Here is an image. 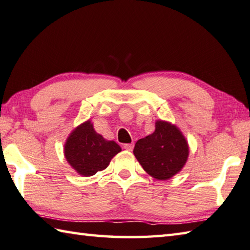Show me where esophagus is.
<instances>
[{"label": "esophagus", "instance_id": "1", "mask_svg": "<svg viewBox=\"0 0 250 250\" xmlns=\"http://www.w3.org/2000/svg\"><path fill=\"white\" fill-rule=\"evenodd\" d=\"M123 147L127 151H131L132 147H134V145H132V144H125V145H123Z\"/></svg>", "mask_w": 250, "mask_h": 250}]
</instances>
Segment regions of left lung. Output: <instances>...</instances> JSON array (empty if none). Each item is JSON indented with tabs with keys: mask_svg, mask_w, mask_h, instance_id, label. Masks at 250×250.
Returning a JSON list of instances; mask_svg holds the SVG:
<instances>
[{
	"mask_svg": "<svg viewBox=\"0 0 250 250\" xmlns=\"http://www.w3.org/2000/svg\"><path fill=\"white\" fill-rule=\"evenodd\" d=\"M134 154L150 176L159 180H167L186 164L189 146L176 126L157 121L153 134L136 142Z\"/></svg>",
	"mask_w": 250,
	"mask_h": 250,
	"instance_id": "obj_1",
	"label": "left lung"
}]
</instances>
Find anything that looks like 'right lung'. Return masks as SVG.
Masks as SVG:
<instances>
[{"mask_svg":"<svg viewBox=\"0 0 250 250\" xmlns=\"http://www.w3.org/2000/svg\"><path fill=\"white\" fill-rule=\"evenodd\" d=\"M121 151L114 141L97 134L93 124L85 122L75 128L64 146V156L80 175L88 177L108 167L112 157Z\"/></svg>","mask_w":250,"mask_h":250,"instance_id":"add662e5","label":"right lung"}]
</instances>
